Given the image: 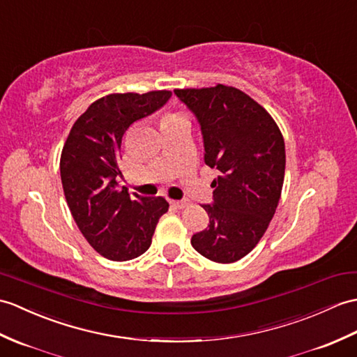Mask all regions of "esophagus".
<instances>
[{
    "instance_id": "1",
    "label": "esophagus",
    "mask_w": 357,
    "mask_h": 357,
    "mask_svg": "<svg viewBox=\"0 0 357 357\" xmlns=\"http://www.w3.org/2000/svg\"><path fill=\"white\" fill-rule=\"evenodd\" d=\"M172 204L176 206V208H185V206L190 205L188 199H181V201H172Z\"/></svg>"
}]
</instances>
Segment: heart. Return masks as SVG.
I'll return each instance as SVG.
<instances>
[{
	"instance_id": "heart-1",
	"label": "heart",
	"mask_w": 357,
	"mask_h": 357,
	"mask_svg": "<svg viewBox=\"0 0 357 357\" xmlns=\"http://www.w3.org/2000/svg\"><path fill=\"white\" fill-rule=\"evenodd\" d=\"M178 115H173V114H170V115H167V117H165L164 120H172V119H176Z\"/></svg>"
}]
</instances>
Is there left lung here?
<instances>
[{"instance_id": "left-lung-1", "label": "left lung", "mask_w": 357, "mask_h": 357, "mask_svg": "<svg viewBox=\"0 0 357 357\" xmlns=\"http://www.w3.org/2000/svg\"><path fill=\"white\" fill-rule=\"evenodd\" d=\"M204 138V161L218 172L210 225L192 237L195 250L216 263H234L260 242L275 214L284 181V139L277 123L242 91L218 85L175 89Z\"/></svg>"}]
</instances>
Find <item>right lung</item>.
Masks as SVG:
<instances>
[{
    "label": "right lung",
    "instance_id": "1",
    "mask_svg": "<svg viewBox=\"0 0 357 357\" xmlns=\"http://www.w3.org/2000/svg\"><path fill=\"white\" fill-rule=\"evenodd\" d=\"M170 97V91H151L98 98L73 124L62 149L66 204L80 233L107 260L126 261L144 254L156 223L169 210L161 196H130L120 185L119 160L130 124L161 109Z\"/></svg>",
    "mask_w": 357,
    "mask_h": 357
}]
</instances>
